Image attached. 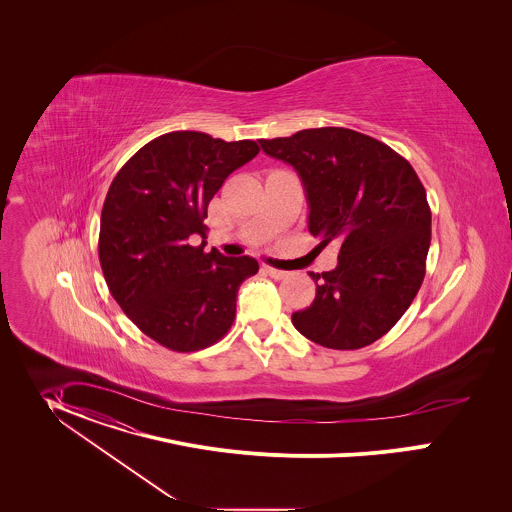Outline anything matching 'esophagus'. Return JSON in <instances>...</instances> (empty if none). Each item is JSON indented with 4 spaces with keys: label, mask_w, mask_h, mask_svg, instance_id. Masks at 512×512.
<instances>
[{
    "label": "esophagus",
    "mask_w": 512,
    "mask_h": 512,
    "mask_svg": "<svg viewBox=\"0 0 512 512\" xmlns=\"http://www.w3.org/2000/svg\"><path fill=\"white\" fill-rule=\"evenodd\" d=\"M270 278H274V280H282V278H286L288 276V272H284V270H276V268H272V266H264L262 268Z\"/></svg>",
    "instance_id": "obj_1"
}]
</instances>
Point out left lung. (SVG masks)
Here are the masks:
<instances>
[{
    "label": "left lung",
    "instance_id": "8db88e82",
    "mask_svg": "<svg viewBox=\"0 0 512 512\" xmlns=\"http://www.w3.org/2000/svg\"><path fill=\"white\" fill-rule=\"evenodd\" d=\"M297 171L319 246L341 244L331 272L309 276L315 299L292 315L309 341L355 351L386 335L426 276L432 213L414 167L392 147L347 128L260 140Z\"/></svg>",
    "mask_w": 512,
    "mask_h": 512
}]
</instances>
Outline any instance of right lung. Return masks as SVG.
Instances as JSON below:
<instances>
[{
	"label": "right lung",
	"mask_w": 512,
	"mask_h": 512,
	"mask_svg": "<svg viewBox=\"0 0 512 512\" xmlns=\"http://www.w3.org/2000/svg\"><path fill=\"white\" fill-rule=\"evenodd\" d=\"M252 140L169 132L138 149L114 177L100 217L98 258L122 311L155 343L193 353L222 339L250 256L205 252L207 207L224 179L258 155Z\"/></svg>",
	"instance_id": "add662e5"
}]
</instances>
